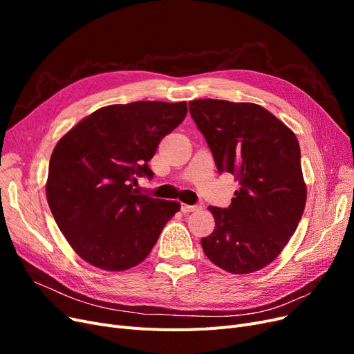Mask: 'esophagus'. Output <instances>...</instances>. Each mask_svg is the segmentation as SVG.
<instances>
[{
    "label": "esophagus",
    "instance_id": "1",
    "mask_svg": "<svg viewBox=\"0 0 354 354\" xmlns=\"http://www.w3.org/2000/svg\"><path fill=\"white\" fill-rule=\"evenodd\" d=\"M199 209H201V205H187V203H181V211L183 212H194Z\"/></svg>",
    "mask_w": 354,
    "mask_h": 354
}]
</instances>
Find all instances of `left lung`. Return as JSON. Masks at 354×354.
Listing matches in <instances>:
<instances>
[{
  "label": "left lung",
  "mask_w": 354,
  "mask_h": 354,
  "mask_svg": "<svg viewBox=\"0 0 354 354\" xmlns=\"http://www.w3.org/2000/svg\"><path fill=\"white\" fill-rule=\"evenodd\" d=\"M189 112L218 173L239 181L227 208L208 207L216 229L202 238L203 252L229 273L260 270L285 248L306 207L297 137L255 103L201 99L189 102Z\"/></svg>",
  "instance_id": "8db88e82"
}]
</instances>
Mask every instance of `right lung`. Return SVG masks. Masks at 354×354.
<instances>
[{
  "mask_svg": "<svg viewBox=\"0 0 354 354\" xmlns=\"http://www.w3.org/2000/svg\"><path fill=\"white\" fill-rule=\"evenodd\" d=\"M187 113L186 102H133L93 112L63 136L50 158L47 201L60 232L82 260L109 272L142 263L176 201L138 194L147 162Z\"/></svg>",
  "mask_w": 354,
  "mask_h": 354,
  "instance_id": "1",
  "label": "right lung"
}]
</instances>
